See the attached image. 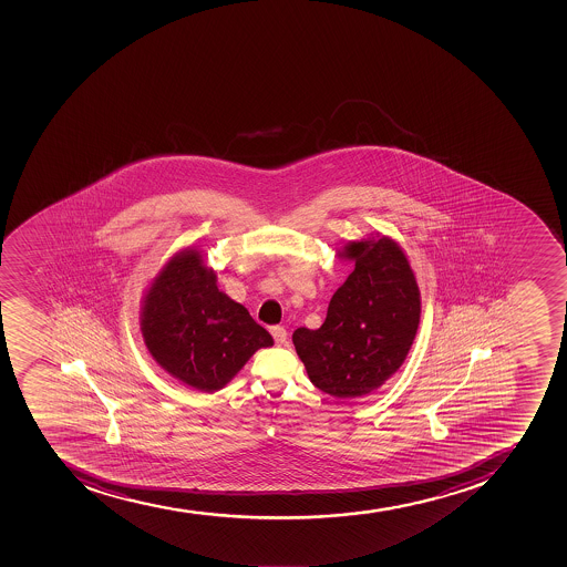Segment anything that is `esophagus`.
Masks as SVG:
<instances>
[{
	"instance_id": "1",
	"label": "esophagus",
	"mask_w": 567,
	"mask_h": 567,
	"mask_svg": "<svg viewBox=\"0 0 567 567\" xmlns=\"http://www.w3.org/2000/svg\"><path fill=\"white\" fill-rule=\"evenodd\" d=\"M271 336H274V340H276V346H285L286 343V330L282 327H271L270 329Z\"/></svg>"
}]
</instances>
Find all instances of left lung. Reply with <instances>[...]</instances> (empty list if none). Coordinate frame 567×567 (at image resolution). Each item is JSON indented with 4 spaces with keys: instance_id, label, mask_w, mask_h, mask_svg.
Instances as JSON below:
<instances>
[{
    "instance_id": "1",
    "label": "left lung",
    "mask_w": 567,
    "mask_h": 567,
    "mask_svg": "<svg viewBox=\"0 0 567 567\" xmlns=\"http://www.w3.org/2000/svg\"><path fill=\"white\" fill-rule=\"evenodd\" d=\"M354 270L330 299L318 330L291 336L308 378L336 399H360L399 371L421 321V291L393 238L349 243Z\"/></svg>"
}]
</instances>
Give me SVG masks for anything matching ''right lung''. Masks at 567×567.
Wrapping results in <instances>:
<instances>
[{"label":"right lung","mask_w":567,"mask_h":567,"mask_svg":"<svg viewBox=\"0 0 567 567\" xmlns=\"http://www.w3.org/2000/svg\"><path fill=\"white\" fill-rule=\"evenodd\" d=\"M145 346L171 377L213 393L224 388L249 358L274 346L240 302L216 286V271L200 251L173 255L148 286L141 307Z\"/></svg>","instance_id":"right-lung-1"}]
</instances>
